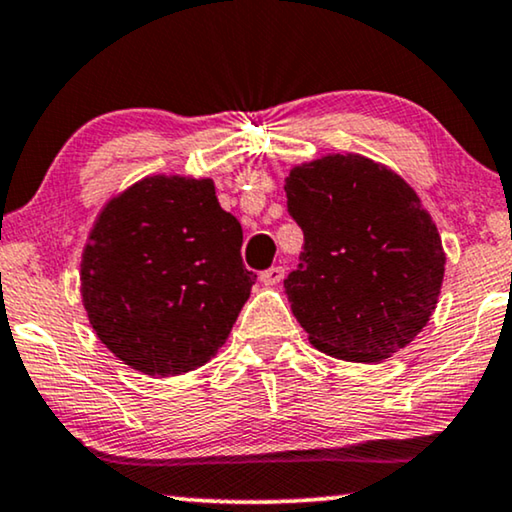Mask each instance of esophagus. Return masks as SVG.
<instances>
[{"instance_id":"obj_1","label":"esophagus","mask_w":512,"mask_h":512,"mask_svg":"<svg viewBox=\"0 0 512 512\" xmlns=\"http://www.w3.org/2000/svg\"><path fill=\"white\" fill-rule=\"evenodd\" d=\"M284 279V268L282 265H272V268H268L265 272H261V282L265 286H275Z\"/></svg>"}]
</instances>
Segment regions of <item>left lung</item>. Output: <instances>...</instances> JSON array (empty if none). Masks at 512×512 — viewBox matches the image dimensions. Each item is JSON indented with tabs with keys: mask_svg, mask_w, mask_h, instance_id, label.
Listing matches in <instances>:
<instances>
[{
	"mask_svg": "<svg viewBox=\"0 0 512 512\" xmlns=\"http://www.w3.org/2000/svg\"><path fill=\"white\" fill-rule=\"evenodd\" d=\"M284 191L305 235L284 291L312 345L354 363L410 345L445 275L438 228L410 184L359 153H328L291 167Z\"/></svg>",
	"mask_w": 512,
	"mask_h": 512,
	"instance_id": "1",
	"label": "left lung"
}]
</instances>
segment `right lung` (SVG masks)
<instances>
[{
    "label": "right lung",
    "mask_w": 512,
    "mask_h": 512,
    "mask_svg": "<svg viewBox=\"0 0 512 512\" xmlns=\"http://www.w3.org/2000/svg\"><path fill=\"white\" fill-rule=\"evenodd\" d=\"M242 226L212 179L153 174L111 198L81 256V298L97 338L151 377L195 370L228 340L254 272Z\"/></svg>",
    "instance_id": "obj_1"
}]
</instances>
